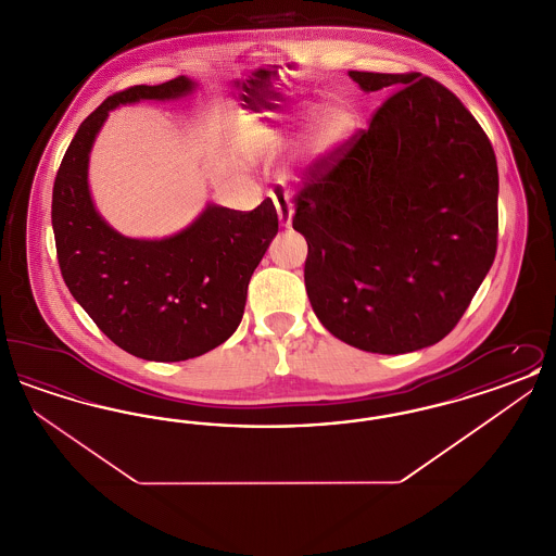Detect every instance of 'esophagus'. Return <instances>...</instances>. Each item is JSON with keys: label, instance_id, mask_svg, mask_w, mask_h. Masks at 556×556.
I'll use <instances>...</instances> for the list:
<instances>
[{"label": "esophagus", "instance_id": "obj_1", "mask_svg": "<svg viewBox=\"0 0 556 556\" xmlns=\"http://www.w3.org/2000/svg\"><path fill=\"white\" fill-rule=\"evenodd\" d=\"M270 198H273V204L277 208L281 227H290L291 216H293V204H291L290 195L286 191H273Z\"/></svg>", "mask_w": 556, "mask_h": 556}]
</instances>
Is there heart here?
<instances>
[{
	"instance_id": "1",
	"label": "heart",
	"mask_w": 556,
	"mask_h": 556,
	"mask_svg": "<svg viewBox=\"0 0 556 556\" xmlns=\"http://www.w3.org/2000/svg\"><path fill=\"white\" fill-rule=\"evenodd\" d=\"M308 129L315 154H329L352 129V114L338 100H329L320 108L317 102H304L298 110L279 116L243 114L238 118L236 141L241 156L273 160L286 154Z\"/></svg>"
}]
</instances>
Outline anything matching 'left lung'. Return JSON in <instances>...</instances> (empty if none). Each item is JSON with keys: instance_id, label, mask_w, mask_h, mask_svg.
I'll return each instance as SVG.
<instances>
[{"instance_id": "1", "label": "left lung", "mask_w": 556, "mask_h": 556, "mask_svg": "<svg viewBox=\"0 0 556 556\" xmlns=\"http://www.w3.org/2000/svg\"><path fill=\"white\" fill-rule=\"evenodd\" d=\"M348 75L367 93H394L295 198L304 281L338 340L406 354L448 336L494 263L498 166L473 114L438 80Z\"/></svg>"}]
</instances>
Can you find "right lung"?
<instances>
[{
  "instance_id": "add662e5",
  "label": "right lung",
  "mask_w": 556,
  "mask_h": 556,
  "mask_svg": "<svg viewBox=\"0 0 556 556\" xmlns=\"http://www.w3.org/2000/svg\"><path fill=\"white\" fill-rule=\"evenodd\" d=\"M193 89V80L177 77L110 96L80 123L53 184V238L66 288L114 344L156 363L202 356L236 333L250 277L279 231L268 198L250 212L208 204L162 239L127 238L96 211L89 154L110 110L179 100Z\"/></svg>"
}]
</instances>
